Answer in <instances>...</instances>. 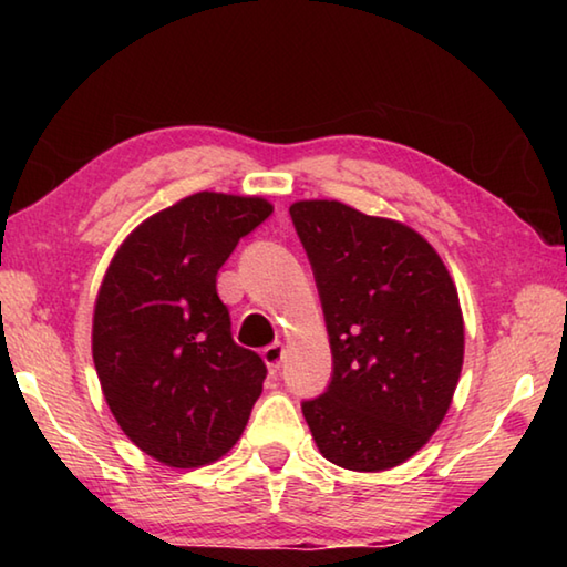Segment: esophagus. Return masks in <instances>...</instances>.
Listing matches in <instances>:
<instances>
[{"mask_svg":"<svg viewBox=\"0 0 567 567\" xmlns=\"http://www.w3.org/2000/svg\"><path fill=\"white\" fill-rule=\"evenodd\" d=\"M262 360H265V364H267V370L275 372L280 370V364H282V360H285V348L280 342H275V344H267V348L262 350Z\"/></svg>","mask_w":567,"mask_h":567,"instance_id":"obj_1","label":"esophagus"}]
</instances>
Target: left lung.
I'll use <instances>...</instances> for the list:
<instances>
[{
  "label": "left lung",
  "instance_id": "1",
  "mask_svg": "<svg viewBox=\"0 0 567 567\" xmlns=\"http://www.w3.org/2000/svg\"><path fill=\"white\" fill-rule=\"evenodd\" d=\"M292 225L310 257L332 380L302 415L322 457L380 473L433 437L465 354L457 287L415 229L338 199H300Z\"/></svg>",
  "mask_w": 567,
  "mask_h": 567
}]
</instances>
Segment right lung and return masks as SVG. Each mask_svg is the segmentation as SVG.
Wrapping results in <instances>:
<instances>
[{"mask_svg":"<svg viewBox=\"0 0 567 567\" xmlns=\"http://www.w3.org/2000/svg\"><path fill=\"white\" fill-rule=\"evenodd\" d=\"M272 215L265 197L197 192L127 235L104 272L92 358L114 420L142 453L199 467L229 453L267 368L235 344L217 272Z\"/></svg>","mask_w":567,"mask_h":567,"instance_id":"obj_1","label":"right lung"}]
</instances>
